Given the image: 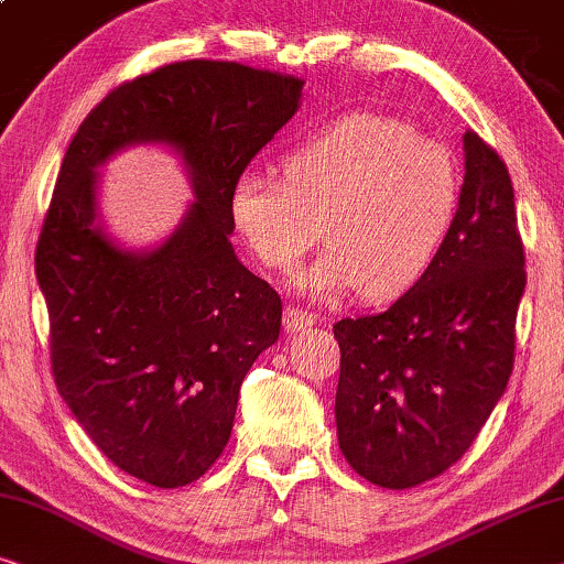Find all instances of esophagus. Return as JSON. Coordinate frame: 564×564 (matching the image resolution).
<instances>
[{
	"mask_svg": "<svg viewBox=\"0 0 564 564\" xmlns=\"http://www.w3.org/2000/svg\"><path fill=\"white\" fill-rule=\"evenodd\" d=\"M283 324H285V332L296 335V332H306V329L314 327L316 314L304 312V308H299V306H289V308H285Z\"/></svg>",
	"mask_w": 564,
	"mask_h": 564,
	"instance_id": "1",
	"label": "esophagus"
}]
</instances>
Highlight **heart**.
Masks as SVG:
<instances>
[{
	"instance_id": "1",
	"label": "heart",
	"mask_w": 564,
	"mask_h": 564,
	"mask_svg": "<svg viewBox=\"0 0 564 564\" xmlns=\"http://www.w3.org/2000/svg\"><path fill=\"white\" fill-rule=\"evenodd\" d=\"M283 176L240 173L229 219L252 256L279 273L299 268L324 232L327 252L296 283L327 301L358 289L388 301L414 289L442 256L463 202L447 148L370 112L299 140L283 158Z\"/></svg>"
}]
</instances>
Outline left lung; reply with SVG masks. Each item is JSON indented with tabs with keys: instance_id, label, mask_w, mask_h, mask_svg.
<instances>
[{
	"instance_id": "obj_1",
	"label": "left lung",
	"mask_w": 564,
	"mask_h": 564,
	"mask_svg": "<svg viewBox=\"0 0 564 564\" xmlns=\"http://www.w3.org/2000/svg\"><path fill=\"white\" fill-rule=\"evenodd\" d=\"M463 202L432 271L383 314L335 324L337 440L380 488L455 465L501 401L527 285L506 163L467 130Z\"/></svg>"
}]
</instances>
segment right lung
I'll list each match as a JSON object with an SVG mask.
<instances>
[{
  "label": "right lung",
  "mask_w": 564,
  "mask_h": 564,
  "mask_svg": "<svg viewBox=\"0 0 564 564\" xmlns=\"http://www.w3.org/2000/svg\"><path fill=\"white\" fill-rule=\"evenodd\" d=\"M304 82L181 61L109 91L78 127L35 250L58 393L94 444L155 488L199 480L232 434L237 395L281 332V296L235 256L229 188L296 115ZM169 144L196 203L155 249L98 219V165Z\"/></svg>",
  "instance_id": "add662e5"
}]
</instances>
